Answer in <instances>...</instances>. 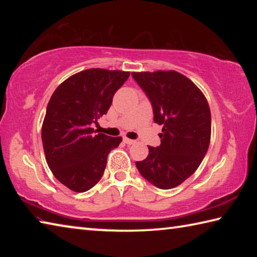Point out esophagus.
Listing matches in <instances>:
<instances>
[{"mask_svg": "<svg viewBox=\"0 0 257 257\" xmlns=\"http://www.w3.org/2000/svg\"><path fill=\"white\" fill-rule=\"evenodd\" d=\"M123 142L125 143V144H128V145H133V144H135V143H136V142L134 141V139H130V138H127V137L123 138Z\"/></svg>", "mask_w": 257, "mask_h": 257, "instance_id": "34e87169", "label": "esophagus"}]
</instances>
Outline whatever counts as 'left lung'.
I'll list each match as a JSON object with an SVG mask.
<instances>
[{
	"instance_id": "obj_1",
	"label": "left lung",
	"mask_w": 257,
	"mask_h": 257,
	"mask_svg": "<svg viewBox=\"0 0 257 257\" xmlns=\"http://www.w3.org/2000/svg\"><path fill=\"white\" fill-rule=\"evenodd\" d=\"M153 105L154 122L162 124L161 145L136 162L146 180L161 189L182 184L197 170L211 141V111L205 95L175 70L133 72Z\"/></svg>"
}]
</instances>
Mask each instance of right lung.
<instances>
[{"label":"right lung","mask_w":257,"mask_h":257,"mask_svg":"<svg viewBox=\"0 0 257 257\" xmlns=\"http://www.w3.org/2000/svg\"><path fill=\"white\" fill-rule=\"evenodd\" d=\"M129 71L93 68L58 86L47 104L42 141L47 165L61 184L84 193L97 184L107 154L122 137L94 134L92 123L105 114Z\"/></svg>","instance_id":"right-lung-1"}]
</instances>
